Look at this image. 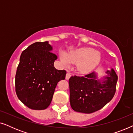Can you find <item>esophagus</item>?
<instances>
[{"instance_id": "1", "label": "esophagus", "mask_w": 133, "mask_h": 133, "mask_svg": "<svg viewBox=\"0 0 133 133\" xmlns=\"http://www.w3.org/2000/svg\"><path fill=\"white\" fill-rule=\"evenodd\" d=\"M70 77H71V74L69 72H68L66 74V77H65V78H66V80H68L70 78Z\"/></svg>"}]
</instances>
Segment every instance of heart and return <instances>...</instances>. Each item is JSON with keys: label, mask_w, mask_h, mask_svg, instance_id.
Wrapping results in <instances>:
<instances>
[{"label": "heart", "mask_w": 133, "mask_h": 133, "mask_svg": "<svg viewBox=\"0 0 133 133\" xmlns=\"http://www.w3.org/2000/svg\"><path fill=\"white\" fill-rule=\"evenodd\" d=\"M59 57L63 66L68 67L71 63L77 64L79 72L86 73L93 70L99 65L101 60V54L90 48H82L67 54L63 51L59 52Z\"/></svg>", "instance_id": "heart-1"}]
</instances>
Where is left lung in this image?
Masks as SVG:
<instances>
[{"mask_svg": "<svg viewBox=\"0 0 133 133\" xmlns=\"http://www.w3.org/2000/svg\"><path fill=\"white\" fill-rule=\"evenodd\" d=\"M105 72L107 75L100 79L95 72L70 78V101L72 110L90 114L110 102L116 92L117 76L112 68Z\"/></svg>", "mask_w": 133, "mask_h": 133, "instance_id": "obj_1", "label": "left lung"}]
</instances>
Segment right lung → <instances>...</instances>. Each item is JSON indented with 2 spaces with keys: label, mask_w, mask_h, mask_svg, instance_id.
I'll return each instance as SVG.
<instances>
[{
  "label": "right lung",
  "mask_w": 133,
  "mask_h": 133,
  "mask_svg": "<svg viewBox=\"0 0 133 133\" xmlns=\"http://www.w3.org/2000/svg\"><path fill=\"white\" fill-rule=\"evenodd\" d=\"M48 41L37 42L22 52L15 78L19 99L29 108L42 110L51 102L57 83L65 79V70L54 66L57 56Z\"/></svg>",
  "instance_id": "right-lung-1"
}]
</instances>
